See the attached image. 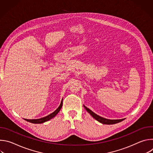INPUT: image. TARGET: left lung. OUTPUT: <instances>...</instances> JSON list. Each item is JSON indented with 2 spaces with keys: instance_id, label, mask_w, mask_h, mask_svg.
<instances>
[{
  "instance_id": "8db88e82",
  "label": "left lung",
  "mask_w": 153,
  "mask_h": 153,
  "mask_svg": "<svg viewBox=\"0 0 153 153\" xmlns=\"http://www.w3.org/2000/svg\"><path fill=\"white\" fill-rule=\"evenodd\" d=\"M85 107V108L86 109V110L88 111L96 120H97V121H99V122L103 123V124H106V125H112V124H114V123H117L119 122H122V120H124V119H117V120H110V119H107L103 117H102L99 116H98L97 114H95L94 113H93L91 110H90L89 108H87L86 106H85V105L83 106Z\"/></svg>"
}]
</instances>
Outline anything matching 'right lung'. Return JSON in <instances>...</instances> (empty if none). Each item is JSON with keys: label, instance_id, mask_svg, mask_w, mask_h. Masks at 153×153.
<instances>
[{"label": "right lung", "instance_id": "right-lung-1", "mask_svg": "<svg viewBox=\"0 0 153 153\" xmlns=\"http://www.w3.org/2000/svg\"><path fill=\"white\" fill-rule=\"evenodd\" d=\"M62 103H63V99L62 100L60 105L57 108V110L56 111H54L53 113H52L51 114L48 115L46 117H42V118H40V119H24L25 120H27V121H28L29 122L33 123H43V122H47V121L51 119L52 118H53L59 112V111L60 110V109L62 108Z\"/></svg>", "mask_w": 153, "mask_h": 153}]
</instances>
